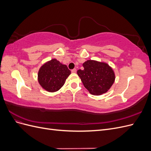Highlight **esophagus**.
Instances as JSON below:
<instances>
[{
	"mask_svg": "<svg viewBox=\"0 0 151 151\" xmlns=\"http://www.w3.org/2000/svg\"><path fill=\"white\" fill-rule=\"evenodd\" d=\"M71 72H72V73H76V72H77V70H76V68H74V69H72V70H71Z\"/></svg>",
	"mask_w": 151,
	"mask_h": 151,
	"instance_id": "esophagus-1",
	"label": "esophagus"
}]
</instances>
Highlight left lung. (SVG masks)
<instances>
[{
    "label": "left lung",
    "instance_id": "left-lung-1",
    "mask_svg": "<svg viewBox=\"0 0 151 151\" xmlns=\"http://www.w3.org/2000/svg\"><path fill=\"white\" fill-rule=\"evenodd\" d=\"M83 67L77 70V74L91 94L106 93L114 83L115 74L107 63L91 60L85 62Z\"/></svg>",
    "mask_w": 151,
    "mask_h": 151
}]
</instances>
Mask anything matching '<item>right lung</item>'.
Instances as JSON below:
<instances>
[{
	"label": "right lung",
	"instance_id": "1",
	"mask_svg": "<svg viewBox=\"0 0 151 151\" xmlns=\"http://www.w3.org/2000/svg\"><path fill=\"white\" fill-rule=\"evenodd\" d=\"M70 70L56 59L45 63L40 68L38 79L42 88L48 92H55L65 83Z\"/></svg>",
	"mask_w": 151,
	"mask_h": 151
}]
</instances>
